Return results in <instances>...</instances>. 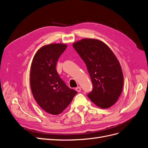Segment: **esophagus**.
<instances>
[{"mask_svg":"<svg viewBox=\"0 0 148 148\" xmlns=\"http://www.w3.org/2000/svg\"><path fill=\"white\" fill-rule=\"evenodd\" d=\"M75 90L77 91V92H79L80 91H81V88H80V87H77V88H75Z\"/></svg>","mask_w":148,"mask_h":148,"instance_id":"esophagus-1","label":"esophagus"}]
</instances>
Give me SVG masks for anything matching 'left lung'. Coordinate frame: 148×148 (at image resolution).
<instances>
[{
    "label": "left lung",
    "instance_id": "8db88e82",
    "mask_svg": "<svg viewBox=\"0 0 148 148\" xmlns=\"http://www.w3.org/2000/svg\"><path fill=\"white\" fill-rule=\"evenodd\" d=\"M73 47L84 62L93 85L88 95L99 107L107 109L117 101L122 91L123 75L117 57L100 40L83 39Z\"/></svg>",
    "mask_w": 148,
    "mask_h": 148
}]
</instances>
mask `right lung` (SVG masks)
<instances>
[{"label":"right lung","instance_id":"add662e5","mask_svg":"<svg viewBox=\"0 0 148 148\" xmlns=\"http://www.w3.org/2000/svg\"><path fill=\"white\" fill-rule=\"evenodd\" d=\"M67 46L51 44L40 48L36 53L30 71V85L38 105L52 115L61 114L77 92L66 86L57 73L58 59Z\"/></svg>","mask_w":148,"mask_h":148}]
</instances>
